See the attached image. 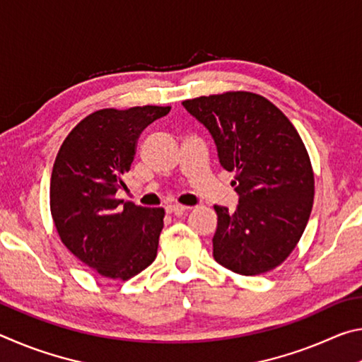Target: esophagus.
Wrapping results in <instances>:
<instances>
[{
  "instance_id": "obj_1",
  "label": "esophagus",
  "mask_w": 362,
  "mask_h": 362,
  "mask_svg": "<svg viewBox=\"0 0 362 362\" xmlns=\"http://www.w3.org/2000/svg\"><path fill=\"white\" fill-rule=\"evenodd\" d=\"M189 207L187 206H179V204H170L166 207L168 214H174V216H182V214H185Z\"/></svg>"
}]
</instances>
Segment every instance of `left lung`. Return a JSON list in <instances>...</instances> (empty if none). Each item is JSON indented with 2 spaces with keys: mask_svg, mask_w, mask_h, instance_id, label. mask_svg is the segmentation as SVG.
I'll return each instance as SVG.
<instances>
[{
  "mask_svg": "<svg viewBox=\"0 0 362 362\" xmlns=\"http://www.w3.org/2000/svg\"><path fill=\"white\" fill-rule=\"evenodd\" d=\"M182 105L209 131L240 196L235 212L214 206V259L244 276L276 268L296 249L313 207L315 175L296 127L265 97L244 90Z\"/></svg>",
  "mask_w": 362,
  "mask_h": 362,
  "instance_id": "1",
  "label": "left lung"
}]
</instances>
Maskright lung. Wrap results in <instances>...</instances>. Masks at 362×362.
Masks as SVG:
<instances>
[{"instance_id":"obj_1","label":"right lung","mask_w":362,"mask_h":362,"mask_svg":"<svg viewBox=\"0 0 362 362\" xmlns=\"http://www.w3.org/2000/svg\"><path fill=\"white\" fill-rule=\"evenodd\" d=\"M170 107L105 108L76 124L57 153L51 175V214L60 240L84 265L110 279H129L156 259L163 207L122 206L137 139Z\"/></svg>"}]
</instances>
